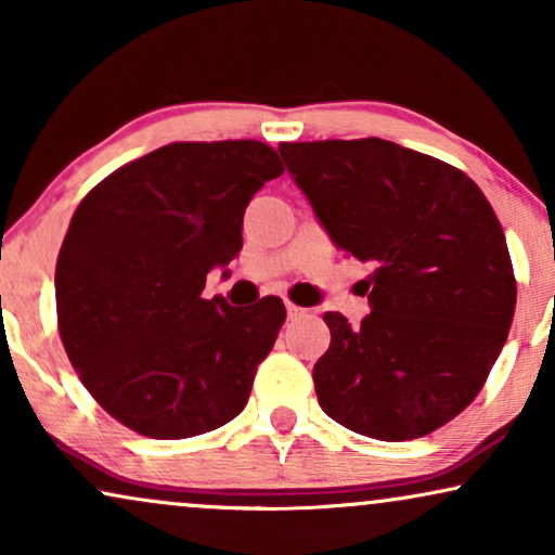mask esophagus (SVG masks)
<instances>
[{
	"instance_id": "obj_1",
	"label": "esophagus",
	"mask_w": 555,
	"mask_h": 555,
	"mask_svg": "<svg viewBox=\"0 0 555 555\" xmlns=\"http://www.w3.org/2000/svg\"><path fill=\"white\" fill-rule=\"evenodd\" d=\"M287 318H293V321H298V318H306L308 315V310L306 308H298V306H293V302H287Z\"/></svg>"
}]
</instances>
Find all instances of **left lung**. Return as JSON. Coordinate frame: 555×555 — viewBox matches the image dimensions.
Returning a JSON list of instances; mask_svg holds the SVG:
<instances>
[{"instance_id":"obj_1","label":"left lung","mask_w":555,"mask_h":555,"mask_svg":"<svg viewBox=\"0 0 555 555\" xmlns=\"http://www.w3.org/2000/svg\"><path fill=\"white\" fill-rule=\"evenodd\" d=\"M278 151L333 245L374 264L359 328L323 315V412L382 442L439 429L480 393L513 323L518 291L490 202L467 173L393 141Z\"/></svg>"}]
</instances>
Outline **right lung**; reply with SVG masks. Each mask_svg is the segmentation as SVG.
<instances>
[{"instance_id": "add662e5", "label": "right lung", "mask_w": 555, "mask_h": 555, "mask_svg": "<svg viewBox=\"0 0 555 555\" xmlns=\"http://www.w3.org/2000/svg\"><path fill=\"white\" fill-rule=\"evenodd\" d=\"M262 141L169 143L105 177L78 204L55 268L65 353L98 404L151 439L234 420L275 346L285 306L202 298L242 249V217L283 173Z\"/></svg>"}]
</instances>
